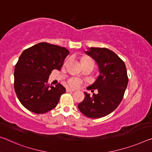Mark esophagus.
<instances>
[{"mask_svg":"<svg viewBox=\"0 0 152 152\" xmlns=\"http://www.w3.org/2000/svg\"><path fill=\"white\" fill-rule=\"evenodd\" d=\"M74 90L71 89V88H66V92H74Z\"/></svg>","mask_w":152,"mask_h":152,"instance_id":"34e87169","label":"esophagus"}]
</instances>
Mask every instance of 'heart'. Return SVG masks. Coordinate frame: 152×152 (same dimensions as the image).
Masks as SVG:
<instances>
[{"mask_svg":"<svg viewBox=\"0 0 152 152\" xmlns=\"http://www.w3.org/2000/svg\"><path fill=\"white\" fill-rule=\"evenodd\" d=\"M81 64H86V63H94V61H93V60L89 57L83 56L82 58H81ZM68 83L70 86H71L72 88H78L79 86L81 85V81L79 80V79L75 78V77L70 79L68 81Z\"/></svg>","mask_w":152,"mask_h":152,"instance_id":"heart-1","label":"heart"}]
</instances>
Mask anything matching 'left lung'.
Segmentation results:
<instances>
[{
  "mask_svg": "<svg viewBox=\"0 0 152 152\" xmlns=\"http://www.w3.org/2000/svg\"><path fill=\"white\" fill-rule=\"evenodd\" d=\"M85 52L97 62L100 71L87 89H97L99 93L92 96L84 93L85 98L78 108L88 118H102L115 110L123 99L128 82L126 68L124 62L109 49L90 48Z\"/></svg>",
  "mask_w": 152,
  "mask_h": 152,
  "instance_id": "left-lung-1",
  "label": "left lung"
}]
</instances>
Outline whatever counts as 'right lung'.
Masks as SVG:
<instances>
[{
    "label": "right lung",
    "instance_id": "obj_1",
    "mask_svg": "<svg viewBox=\"0 0 152 152\" xmlns=\"http://www.w3.org/2000/svg\"><path fill=\"white\" fill-rule=\"evenodd\" d=\"M65 48L48 43H39L25 50L14 70V89L21 103L37 114L52 110L66 89L62 84L48 83L53 69L60 71L69 55Z\"/></svg>",
    "mask_w": 152,
    "mask_h": 152
}]
</instances>
